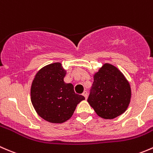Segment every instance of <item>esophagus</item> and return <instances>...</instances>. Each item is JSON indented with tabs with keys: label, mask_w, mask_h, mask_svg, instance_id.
I'll use <instances>...</instances> for the list:
<instances>
[{
	"label": "esophagus",
	"mask_w": 153,
	"mask_h": 153,
	"mask_svg": "<svg viewBox=\"0 0 153 153\" xmlns=\"http://www.w3.org/2000/svg\"><path fill=\"white\" fill-rule=\"evenodd\" d=\"M82 95L84 96V97H85V99H87V98H88V92H87V91H85L84 92H83Z\"/></svg>",
	"instance_id": "1"
}]
</instances>
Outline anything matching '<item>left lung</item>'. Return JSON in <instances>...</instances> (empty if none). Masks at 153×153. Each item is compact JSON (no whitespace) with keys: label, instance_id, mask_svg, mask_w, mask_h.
Wrapping results in <instances>:
<instances>
[{"label":"left lung","instance_id":"1","mask_svg":"<svg viewBox=\"0 0 153 153\" xmlns=\"http://www.w3.org/2000/svg\"><path fill=\"white\" fill-rule=\"evenodd\" d=\"M131 99V88L123 74L116 67L105 63L94 75V83L88 102L97 114L113 119L124 113Z\"/></svg>","mask_w":153,"mask_h":153}]
</instances>
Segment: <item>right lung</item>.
<instances>
[{"label": "right lung", "instance_id": "obj_1", "mask_svg": "<svg viewBox=\"0 0 153 153\" xmlns=\"http://www.w3.org/2000/svg\"><path fill=\"white\" fill-rule=\"evenodd\" d=\"M66 71L60 62L42 68L31 86V101L37 114L51 123L61 124L68 120L77 105L85 100L75 94L74 85L65 83Z\"/></svg>", "mask_w": 153, "mask_h": 153}]
</instances>
